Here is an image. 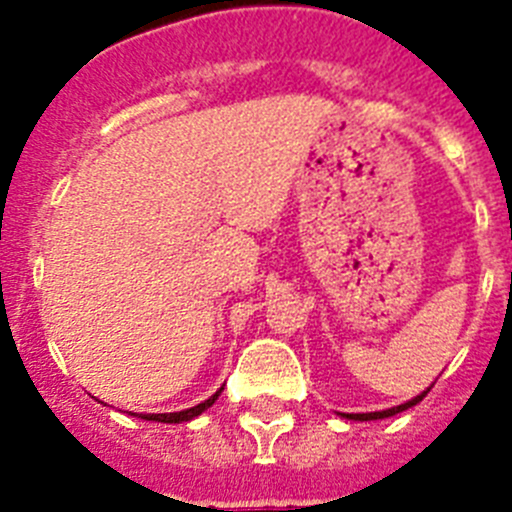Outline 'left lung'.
Segmentation results:
<instances>
[{
  "mask_svg": "<svg viewBox=\"0 0 512 512\" xmlns=\"http://www.w3.org/2000/svg\"><path fill=\"white\" fill-rule=\"evenodd\" d=\"M425 395H428V390H425L423 395L413 397V400H410V402H405V405H397V408L382 410V413H351V415H346V418H351V420H377V418H390V415H397V413H402V410H408V408H413V405H418V402L423 400Z\"/></svg>",
  "mask_w": 512,
  "mask_h": 512,
  "instance_id": "left-lung-1",
  "label": "left lung"
}]
</instances>
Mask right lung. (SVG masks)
Here are the masks:
<instances>
[{
  "mask_svg": "<svg viewBox=\"0 0 512 512\" xmlns=\"http://www.w3.org/2000/svg\"><path fill=\"white\" fill-rule=\"evenodd\" d=\"M220 392H223V387H220V390H217L215 395L210 397V400L200 402V405H194V408H189V410H182V413H158V415H140V418H143V420H158V423H187V420H192V418H197V415H200V413H205V410L210 408L212 402H215L217 397H220Z\"/></svg>",
  "mask_w": 512,
  "mask_h": 512,
  "instance_id": "add662e5",
  "label": "right lung"
}]
</instances>
